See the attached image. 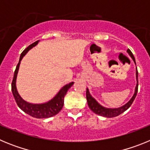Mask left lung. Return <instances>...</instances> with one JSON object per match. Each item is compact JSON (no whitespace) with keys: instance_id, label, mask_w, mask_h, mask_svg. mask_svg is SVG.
<instances>
[{"instance_id":"obj_1","label":"left lung","mask_w":150,"mask_h":150,"mask_svg":"<svg viewBox=\"0 0 150 150\" xmlns=\"http://www.w3.org/2000/svg\"><path fill=\"white\" fill-rule=\"evenodd\" d=\"M127 52L129 54V55L132 57V59H133L135 65H136V62H135V59L134 57L133 54L131 52V50L128 49L127 50ZM136 79H137V85H136V87H135L134 90V94L133 95L132 98L129 100V101L128 103L125 104V105L122 106L120 107H118V108H107L105 107H103L102 105H100L98 102L93 97L91 96V94L89 93V90L88 88H86V99L87 102H88V107L91 109V111H93L95 113L99 115V116H104V117L107 118H112L116 117V116H119L121 113L124 112L125 111L127 110L131 107V105L133 103L134 100L136 98V95L137 93V89H138V72H137V69L136 67Z\"/></svg>"}]
</instances>
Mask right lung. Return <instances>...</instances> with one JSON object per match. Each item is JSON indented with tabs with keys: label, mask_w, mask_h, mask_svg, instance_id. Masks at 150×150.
Masks as SVG:
<instances>
[{
	"label": "right lung",
	"mask_w": 150,
	"mask_h": 150,
	"mask_svg": "<svg viewBox=\"0 0 150 150\" xmlns=\"http://www.w3.org/2000/svg\"><path fill=\"white\" fill-rule=\"evenodd\" d=\"M38 43H39V40L36 41L34 43L30 44L21 54L19 62H18L15 72H14V76H13V82H12V92H13V97L15 98L17 105L22 111H24L27 114L30 115V116H33L37 119H45V118L52 117L60 112L64 105V98L67 94L69 88L72 86L74 83L71 82V83L64 86L53 98H52L50 100L46 102V103H43V104H31V103L25 101L19 95L18 91H17L16 83V77L19 65H20V62L22 58L28 52L30 49L37 46Z\"/></svg>",
	"instance_id": "obj_1"
}]
</instances>
